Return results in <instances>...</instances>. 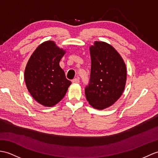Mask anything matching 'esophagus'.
Wrapping results in <instances>:
<instances>
[{
	"instance_id": "obj_1",
	"label": "esophagus",
	"mask_w": 158,
	"mask_h": 158,
	"mask_svg": "<svg viewBox=\"0 0 158 158\" xmlns=\"http://www.w3.org/2000/svg\"><path fill=\"white\" fill-rule=\"evenodd\" d=\"M72 82L73 83H79V79L78 78H75L72 80Z\"/></svg>"
}]
</instances>
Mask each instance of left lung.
<instances>
[{
    "label": "left lung",
    "instance_id": "left-lung-1",
    "mask_svg": "<svg viewBox=\"0 0 158 158\" xmlns=\"http://www.w3.org/2000/svg\"><path fill=\"white\" fill-rule=\"evenodd\" d=\"M89 50L91 67L85 97L92 107L103 110L115 103L123 94L127 81L126 65L118 52L107 43L95 42Z\"/></svg>",
    "mask_w": 158,
    "mask_h": 158
}]
</instances>
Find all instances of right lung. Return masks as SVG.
Instances as JSON below:
<instances>
[{"label": "right lung", "instance_id": "1", "mask_svg": "<svg viewBox=\"0 0 158 158\" xmlns=\"http://www.w3.org/2000/svg\"><path fill=\"white\" fill-rule=\"evenodd\" d=\"M64 54L54 42H45L35 49L25 67V81L29 92L44 106L58 103L71 84L59 65Z\"/></svg>", "mask_w": 158, "mask_h": 158}]
</instances>
